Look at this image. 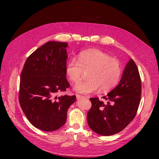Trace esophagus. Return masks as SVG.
<instances>
[{"label": "esophagus", "instance_id": "34e87169", "mask_svg": "<svg viewBox=\"0 0 159 159\" xmlns=\"http://www.w3.org/2000/svg\"><path fill=\"white\" fill-rule=\"evenodd\" d=\"M76 98H77V99L79 100V99H84V98H86V97H85V96H82V95L77 94L76 95Z\"/></svg>", "mask_w": 159, "mask_h": 159}]
</instances>
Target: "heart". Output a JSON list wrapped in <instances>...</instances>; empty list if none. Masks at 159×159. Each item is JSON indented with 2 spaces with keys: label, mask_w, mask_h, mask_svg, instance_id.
Wrapping results in <instances>:
<instances>
[{
  "label": "heart",
  "mask_w": 159,
  "mask_h": 159,
  "mask_svg": "<svg viewBox=\"0 0 159 159\" xmlns=\"http://www.w3.org/2000/svg\"><path fill=\"white\" fill-rule=\"evenodd\" d=\"M85 72L89 80L77 84L74 90L83 94L109 91L118 84L121 75L120 61L102 50L93 49L81 52L78 61L70 60L66 67V74L74 84L80 82Z\"/></svg>",
  "instance_id": "obj_1"
}]
</instances>
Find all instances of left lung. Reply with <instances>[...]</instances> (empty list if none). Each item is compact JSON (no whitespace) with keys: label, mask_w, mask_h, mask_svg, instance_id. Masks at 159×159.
<instances>
[{"label":"left lung","mask_w":159,"mask_h":159,"mask_svg":"<svg viewBox=\"0 0 159 159\" xmlns=\"http://www.w3.org/2000/svg\"><path fill=\"white\" fill-rule=\"evenodd\" d=\"M141 96V81L133 59L126 65L117 87L104 96L107 103L90 98L91 108L87 115L88 125L100 135L121 131L135 117Z\"/></svg>","instance_id":"obj_1"}]
</instances>
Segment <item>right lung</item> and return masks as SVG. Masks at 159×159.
<instances>
[{"label": "right lung", "instance_id": "obj_1", "mask_svg": "<svg viewBox=\"0 0 159 159\" xmlns=\"http://www.w3.org/2000/svg\"><path fill=\"white\" fill-rule=\"evenodd\" d=\"M66 42H48L28 57L20 75L19 103L32 125L44 131L63 126L75 95L57 94L70 87L66 78Z\"/></svg>", "mask_w": 159, "mask_h": 159}]
</instances>
